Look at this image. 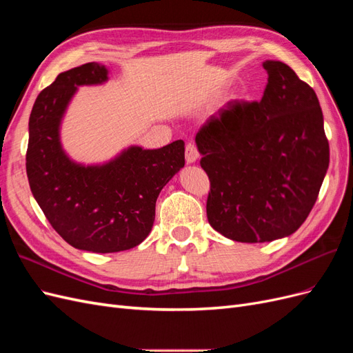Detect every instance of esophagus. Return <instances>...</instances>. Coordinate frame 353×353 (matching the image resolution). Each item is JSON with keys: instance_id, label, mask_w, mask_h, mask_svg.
I'll return each instance as SVG.
<instances>
[{"instance_id": "esophagus-1", "label": "esophagus", "mask_w": 353, "mask_h": 353, "mask_svg": "<svg viewBox=\"0 0 353 353\" xmlns=\"http://www.w3.org/2000/svg\"><path fill=\"white\" fill-rule=\"evenodd\" d=\"M199 159V152H197V147L194 143H188L185 145V160L187 163L191 165V163H196Z\"/></svg>"}]
</instances>
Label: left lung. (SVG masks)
I'll return each instance as SVG.
<instances>
[{"mask_svg": "<svg viewBox=\"0 0 353 353\" xmlns=\"http://www.w3.org/2000/svg\"><path fill=\"white\" fill-rule=\"evenodd\" d=\"M259 103L231 101L196 134L210 179L213 230L240 243L288 237L312 210L330 163L315 91L285 63L263 61Z\"/></svg>", "mask_w": 353, "mask_h": 353, "instance_id": "8db88e82", "label": "left lung"}]
</instances>
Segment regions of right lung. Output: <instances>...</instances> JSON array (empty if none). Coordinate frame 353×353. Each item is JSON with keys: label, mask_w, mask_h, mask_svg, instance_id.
I'll list each match as a JSON object with an SVG mask.
<instances>
[{"label": "right lung", "mask_w": 353, "mask_h": 353, "mask_svg": "<svg viewBox=\"0 0 353 353\" xmlns=\"http://www.w3.org/2000/svg\"><path fill=\"white\" fill-rule=\"evenodd\" d=\"M109 69L87 63L60 73L41 91L29 117L26 172L48 222L74 249L114 253L150 234L156 200L185 165L184 141L162 148L128 145L101 163L73 160L61 144V122L79 87L103 85Z\"/></svg>", "instance_id": "add662e5"}]
</instances>
